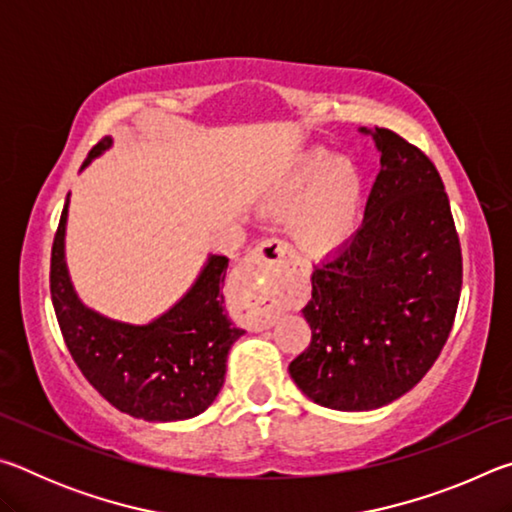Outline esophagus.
Returning <instances> with one entry per match:
<instances>
[{
  "label": "esophagus",
  "instance_id": "1",
  "mask_svg": "<svg viewBox=\"0 0 512 512\" xmlns=\"http://www.w3.org/2000/svg\"><path fill=\"white\" fill-rule=\"evenodd\" d=\"M289 262L287 244L280 239H266L250 250L239 264V280L250 291L255 309L264 325H273L277 314L287 305L289 293L282 282V271Z\"/></svg>",
  "mask_w": 512,
  "mask_h": 512
}]
</instances>
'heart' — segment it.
Masks as SVG:
<instances>
[{
    "instance_id": "1",
    "label": "heart",
    "mask_w": 512,
    "mask_h": 512,
    "mask_svg": "<svg viewBox=\"0 0 512 512\" xmlns=\"http://www.w3.org/2000/svg\"><path fill=\"white\" fill-rule=\"evenodd\" d=\"M363 183L350 158L323 149L302 153L280 183L268 194V203L287 210L289 230L307 253H329L348 241L359 225Z\"/></svg>"
}]
</instances>
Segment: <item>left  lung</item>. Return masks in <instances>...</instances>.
Instances as JSON below:
<instances>
[{"label":"left lung","instance_id":"1","mask_svg":"<svg viewBox=\"0 0 512 512\" xmlns=\"http://www.w3.org/2000/svg\"><path fill=\"white\" fill-rule=\"evenodd\" d=\"M361 228L314 266L302 309L309 348L289 372L309 400L372 411L409 393L452 332L463 284L461 244L433 162L388 128Z\"/></svg>","mask_w":512,"mask_h":512}]
</instances>
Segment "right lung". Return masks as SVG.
<instances>
[{"label": "right lung", "mask_w": 512, "mask_h": 512, "mask_svg": "<svg viewBox=\"0 0 512 512\" xmlns=\"http://www.w3.org/2000/svg\"><path fill=\"white\" fill-rule=\"evenodd\" d=\"M112 146L90 151L88 164ZM69 194L51 248V302L67 350L85 379L121 413L149 422L201 415L225 381L228 352L244 329L225 314L221 284L228 257L210 255L176 305L146 325L121 323L83 305L65 262Z\"/></svg>", "instance_id": "right-lung-1"}]
</instances>
